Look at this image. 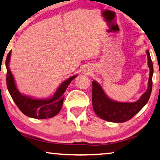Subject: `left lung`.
Listing matches in <instances>:
<instances>
[{
	"label": "left lung",
	"instance_id": "left-lung-1",
	"mask_svg": "<svg viewBox=\"0 0 160 160\" xmlns=\"http://www.w3.org/2000/svg\"><path fill=\"white\" fill-rule=\"evenodd\" d=\"M149 68L148 88L142 97L135 102H118L110 100L104 92L101 86L92 81V102L93 110L99 118L112 122H124L132 118L142 110L150 97L152 89L153 64L149 50H147Z\"/></svg>",
	"mask_w": 160,
	"mask_h": 160
}]
</instances>
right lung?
Returning <instances> with one entry per match:
<instances>
[{
  "label": "right lung",
  "instance_id": "add662e5",
  "mask_svg": "<svg viewBox=\"0 0 160 160\" xmlns=\"http://www.w3.org/2000/svg\"><path fill=\"white\" fill-rule=\"evenodd\" d=\"M11 54V52L10 51L6 60L7 68L6 84L10 95L19 110L26 116L35 119L51 118L56 115L62 107L64 92L68 87V85L75 78L77 77V75L72 76L63 82L52 98L48 100L32 99L22 95L17 90L14 78L8 67Z\"/></svg>",
  "mask_w": 160,
  "mask_h": 160
}]
</instances>
